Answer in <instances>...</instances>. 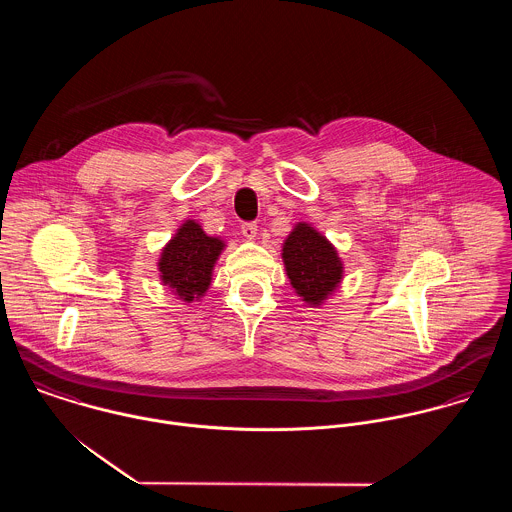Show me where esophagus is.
<instances>
[{
  "label": "esophagus",
  "mask_w": 512,
  "mask_h": 512,
  "mask_svg": "<svg viewBox=\"0 0 512 512\" xmlns=\"http://www.w3.org/2000/svg\"><path fill=\"white\" fill-rule=\"evenodd\" d=\"M240 232H242V236H244L246 240H254V238L258 236V226H256L254 222H246V224H242Z\"/></svg>",
  "instance_id": "obj_1"
}]
</instances>
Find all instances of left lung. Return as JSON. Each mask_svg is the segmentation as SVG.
Masks as SVG:
<instances>
[{
  "mask_svg": "<svg viewBox=\"0 0 512 512\" xmlns=\"http://www.w3.org/2000/svg\"><path fill=\"white\" fill-rule=\"evenodd\" d=\"M282 260L297 297L309 307L323 305L345 276L337 248L309 222L293 226L282 244Z\"/></svg>",
  "mask_w": 512,
  "mask_h": 512,
  "instance_id": "8db88e82",
  "label": "left lung"
}]
</instances>
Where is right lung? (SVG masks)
Returning <instances> with one entry per match:
<instances>
[{"mask_svg":"<svg viewBox=\"0 0 512 512\" xmlns=\"http://www.w3.org/2000/svg\"><path fill=\"white\" fill-rule=\"evenodd\" d=\"M226 242L220 236H211L197 220H183L171 240L161 248L157 270L159 280L171 293L185 301H199L213 282Z\"/></svg>","mask_w":512,"mask_h":512,"instance_id":"add662e5","label":"right lung"}]
</instances>
